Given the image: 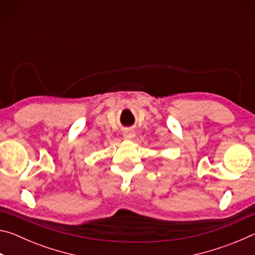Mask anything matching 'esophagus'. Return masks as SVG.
<instances>
[{"label":"esophagus","instance_id":"34e87169","mask_svg":"<svg viewBox=\"0 0 255 255\" xmlns=\"http://www.w3.org/2000/svg\"><path fill=\"white\" fill-rule=\"evenodd\" d=\"M123 135H124V138H125V139L130 140V139H132L133 137H135V131L131 130V129H126V130L124 131Z\"/></svg>","mask_w":255,"mask_h":255}]
</instances>
